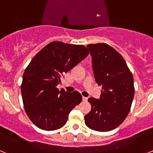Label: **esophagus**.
<instances>
[{
    "mask_svg": "<svg viewBox=\"0 0 153 153\" xmlns=\"http://www.w3.org/2000/svg\"><path fill=\"white\" fill-rule=\"evenodd\" d=\"M87 100H88V98H87V97H83V101H87Z\"/></svg>",
    "mask_w": 153,
    "mask_h": 153,
    "instance_id": "34e87169",
    "label": "esophagus"
}]
</instances>
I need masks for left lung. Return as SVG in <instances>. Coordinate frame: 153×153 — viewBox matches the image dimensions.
Listing matches in <instances>:
<instances>
[{
	"mask_svg": "<svg viewBox=\"0 0 153 153\" xmlns=\"http://www.w3.org/2000/svg\"><path fill=\"white\" fill-rule=\"evenodd\" d=\"M92 57L95 80L102 86L100 97H90L91 111L85 116L90 129L113 130L122 123L130 110L134 97V80L123 56L106 44L87 45Z\"/></svg>",
	"mask_w": 153,
	"mask_h": 153,
	"instance_id": "8db88e82",
	"label": "left lung"
}]
</instances>
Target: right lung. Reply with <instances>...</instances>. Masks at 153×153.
Instances as JSON below:
<instances>
[{
    "label": "right lung",
    "instance_id": "right-lung-1",
    "mask_svg": "<svg viewBox=\"0 0 153 153\" xmlns=\"http://www.w3.org/2000/svg\"><path fill=\"white\" fill-rule=\"evenodd\" d=\"M83 45L52 42L32 59L23 75L21 94L30 120L44 130H55L66 124L70 111L80 103L77 91L59 90L61 78L88 56Z\"/></svg>",
    "mask_w": 153,
    "mask_h": 153
}]
</instances>
